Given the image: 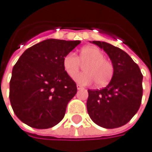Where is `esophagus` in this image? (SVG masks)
<instances>
[{
  "mask_svg": "<svg viewBox=\"0 0 152 152\" xmlns=\"http://www.w3.org/2000/svg\"><path fill=\"white\" fill-rule=\"evenodd\" d=\"M83 88L81 85H79V84H77V89L81 90V89H83Z\"/></svg>",
  "mask_w": 152,
  "mask_h": 152,
  "instance_id": "1",
  "label": "esophagus"
}]
</instances>
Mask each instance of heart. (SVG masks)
<instances>
[{"label":"heart","instance_id":"b5f03b06","mask_svg":"<svg viewBox=\"0 0 152 152\" xmlns=\"http://www.w3.org/2000/svg\"><path fill=\"white\" fill-rule=\"evenodd\" d=\"M105 54L96 46H85L81 49L78 58L74 53L67 54L63 58V67L69 76H73L84 64L85 72L74 76V80L82 85H89L95 81L96 85H107L113 75V64L104 58Z\"/></svg>","mask_w":152,"mask_h":152}]
</instances>
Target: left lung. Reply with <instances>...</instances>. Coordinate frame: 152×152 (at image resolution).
<instances>
[{"label": "left lung", "mask_w": 152, "mask_h": 152, "mask_svg": "<svg viewBox=\"0 0 152 152\" xmlns=\"http://www.w3.org/2000/svg\"><path fill=\"white\" fill-rule=\"evenodd\" d=\"M92 43L106 52L114 71L104 88L88 90V113L98 126L108 129L120 127L129 122L140 107L143 76L137 64L125 51L103 41Z\"/></svg>", "instance_id": "1"}]
</instances>
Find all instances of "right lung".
<instances>
[{"label":"right lung","instance_id":"obj_1","mask_svg":"<svg viewBox=\"0 0 152 152\" xmlns=\"http://www.w3.org/2000/svg\"><path fill=\"white\" fill-rule=\"evenodd\" d=\"M79 44V40L48 39L21 54L12 69L10 101L22 122L46 129L64 118L77 87L64 69L63 58Z\"/></svg>","mask_w":152,"mask_h":152}]
</instances>
